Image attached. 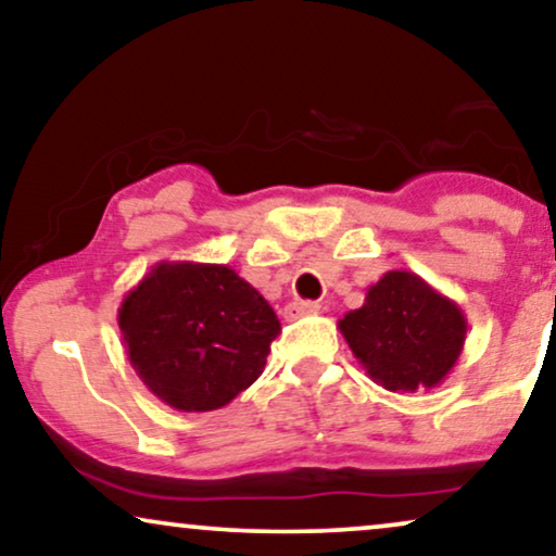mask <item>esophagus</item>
<instances>
[{"mask_svg": "<svg viewBox=\"0 0 556 556\" xmlns=\"http://www.w3.org/2000/svg\"><path fill=\"white\" fill-rule=\"evenodd\" d=\"M321 308L316 301H291L288 306L283 308V316L288 321H293V318H301V316H311L316 314V311Z\"/></svg>", "mask_w": 556, "mask_h": 556, "instance_id": "esophagus-1", "label": "esophagus"}]
</instances>
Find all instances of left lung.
<instances>
[{"label": "left lung", "instance_id": "left-lung-1", "mask_svg": "<svg viewBox=\"0 0 556 556\" xmlns=\"http://www.w3.org/2000/svg\"><path fill=\"white\" fill-rule=\"evenodd\" d=\"M339 331L369 379L390 392H417L451 375L468 321L417 273L387 270L367 288L364 306L339 318Z\"/></svg>", "mask_w": 556, "mask_h": 556}]
</instances>
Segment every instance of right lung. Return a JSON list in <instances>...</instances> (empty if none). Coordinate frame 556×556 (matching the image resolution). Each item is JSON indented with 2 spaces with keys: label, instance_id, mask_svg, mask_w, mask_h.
Returning a JSON list of instances; mask_svg holds the SVG:
<instances>
[{
  "label": "right lung",
  "instance_id": "1",
  "mask_svg": "<svg viewBox=\"0 0 556 556\" xmlns=\"http://www.w3.org/2000/svg\"><path fill=\"white\" fill-rule=\"evenodd\" d=\"M118 329L154 397L179 413H210L263 375L280 321L227 265L162 261L121 301Z\"/></svg>",
  "mask_w": 556,
  "mask_h": 556
}]
</instances>
